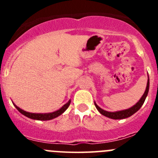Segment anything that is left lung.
<instances>
[{
    "label": "left lung",
    "instance_id": "1",
    "mask_svg": "<svg viewBox=\"0 0 158 158\" xmlns=\"http://www.w3.org/2000/svg\"><path fill=\"white\" fill-rule=\"evenodd\" d=\"M149 87H150V81H149V79H148L147 85H146V91H145L143 96H142V98L140 99V100H139V101L135 104V105H134L133 107L129 108V109L123 110V111H115V112H110V111H107L101 109V108H100V107L94 102L95 106H96V109L98 110L99 112H100V114H102V115H104V116L106 117H108V118H113V119H122V118H128V117L134 115L137 111H139V110L140 109V107H142V104H144L146 97L147 96L148 92H149Z\"/></svg>",
    "mask_w": 158,
    "mask_h": 158
}]
</instances>
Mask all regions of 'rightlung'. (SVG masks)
Masks as SVG:
<instances>
[{
	"label": "right lung",
	"mask_w": 158,
	"mask_h": 158,
	"mask_svg": "<svg viewBox=\"0 0 158 158\" xmlns=\"http://www.w3.org/2000/svg\"><path fill=\"white\" fill-rule=\"evenodd\" d=\"M70 100L69 102H67L66 104L64 106H62V107H61L59 110L54 111L52 113H47V114H39V113H30L27 112V111H23V110L20 109L19 107H18L17 106H16L15 104V107H16V109L19 111V112L23 114L25 116L28 117V118H32V119H36V120H50V119H52V118H56L58 115H62V113L65 111V110L69 107V104H70Z\"/></svg>",
	"instance_id": "obj_1"
}]
</instances>
